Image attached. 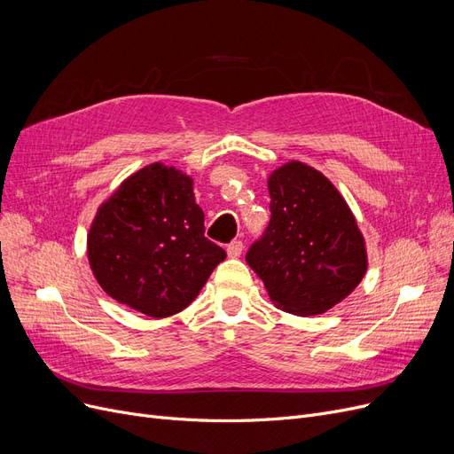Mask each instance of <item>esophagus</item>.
<instances>
[{"mask_svg":"<svg viewBox=\"0 0 454 454\" xmlns=\"http://www.w3.org/2000/svg\"><path fill=\"white\" fill-rule=\"evenodd\" d=\"M242 251H244V244H242L240 240H234V242H231V244L227 246V254H229L231 258L240 256Z\"/></svg>","mask_w":454,"mask_h":454,"instance_id":"34e87169","label":"esophagus"}]
</instances>
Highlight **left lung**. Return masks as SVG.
I'll list each match as a JSON object with an SVG mask.
<instances>
[{
    "label": "left lung",
    "instance_id": "left-lung-1",
    "mask_svg": "<svg viewBox=\"0 0 454 454\" xmlns=\"http://www.w3.org/2000/svg\"><path fill=\"white\" fill-rule=\"evenodd\" d=\"M271 220L246 261L277 309L317 316L348 297L368 271L355 215L312 166L290 160L268 177Z\"/></svg>",
    "mask_w": 454,
    "mask_h": 454
}]
</instances>
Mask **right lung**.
Listing matches in <instances>:
<instances>
[{
	"label": "right lung",
	"mask_w": 454,
	"mask_h": 454,
	"mask_svg": "<svg viewBox=\"0 0 454 454\" xmlns=\"http://www.w3.org/2000/svg\"><path fill=\"white\" fill-rule=\"evenodd\" d=\"M86 253L99 286L149 317L186 309L227 256L205 239L193 179L162 162L129 176L98 208Z\"/></svg>",
	"instance_id": "1"
}]
</instances>
